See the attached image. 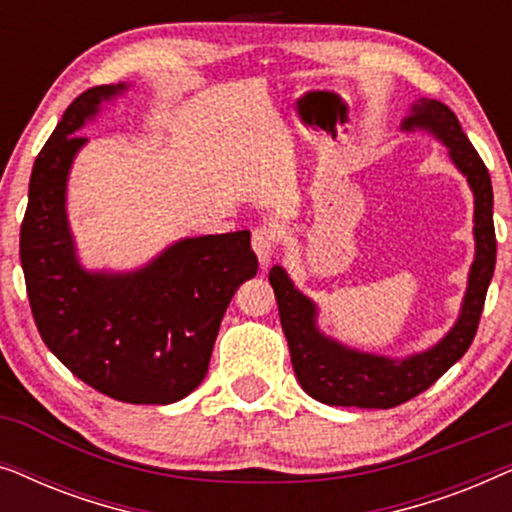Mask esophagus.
<instances>
[{"mask_svg":"<svg viewBox=\"0 0 512 512\" xmlns=\"http://www.w3.org/2000/svg\"><path fill=\"white\" fill-rule=\"evenodd\" d=\"M251 247H254V251H256L261 268H268L270 258H272V254H275V247H277L275 226H270V223H265V226H258L254 230V235H251Z\"/></svg>","mask_w":512,"mask_h":512,"instance_id":"1","label":"esophagus"}]
</instances>
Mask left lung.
<instances>
[{"instance_id":"obj_1","label":"left lung","mask_w":512,"mask_h":512,"mask_svg":"<svg viewBox=\"0 0 512 512\" xmlns=\"http://www.w3.org/2000/svg\"><path fill=\"white\" fill-rule=\"evenodd\" d=\"M401 130H424L447 146L454 167L464 174L473 191V237L475 258L468 270V284L461 312L454 326L436 345L403 359L359 352L319 331V310L305 293H300L282 265H272L270 284L275 289L279 321L289 342L291 363L307 394L326 405L342 408H396L422 394L445 375L478 331L485 296L494 275L496 235H494V193L492 179L478 151L461 130L459 118L438 100L412 102Z\"/></svg>"}]
</instances>
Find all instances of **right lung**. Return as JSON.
<instances>
[{
  "label": "right lung",
  "mask_w": 512,
  "mask_h": 512,
  "mask_svg": "<svg viewBox=\"0 0 512 512\" xmlns=\"http://www.w3.org/2000/svg\"><path fill=\"white\" fill-rule=\"evenodd\" d=\"M128 86H95L69 104L34 160L20 263L46 347L100 394L167 405L205 380L237 286L256 275L249 230L184 237L144 268L86 270L67 219V179L88 139L79 130Z\"/></svg>",
  "instance_id": "add662e5"
}]
</instances>
